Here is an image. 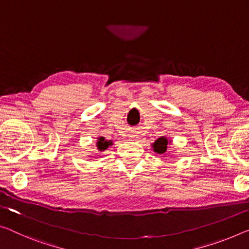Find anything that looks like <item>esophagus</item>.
Masks as SVG:
<instances>
[{"label":"esophagus","instance_id":"1","mask_svg":"<svg viewBox=\"0 0 249 249\" xmlns=\"http://www.w3.org/2000/svg\"><path fill=\"white\" fill-rule=\"evenodd\" d=\"M137 139H139V137H137L136 135L131 136V141H137Z\"/></svg>","mask_w":249,"mask_h":249}]
</instances>
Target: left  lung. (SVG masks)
Segmentation results:
<instances>
[{
    "label": "left lung",
    "mask_w": 249,
    "mask_h": 249,
    "mask_svg": "<svg viewBox=\"0 0 249 249\" xmlns=\"http://www.w3.org/2000/svg\"><path fill=\"white\" fill-rule=\"evenodd\" d=\"M171 143V141H169L167 137L165 136H161L160 139H157L155 141V143H154L152 146L154 148V151H155L157 154H164L166 152L167 149V145Z\"/></svg>",
    "instance_id": "8db88e82"
}]
</instances>
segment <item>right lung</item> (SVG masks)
<instances>
[{
	"mask_svg": "<svg viewBox=\"0 0 249 249\" xmlns=\"http://www.w3.org/2000/svg\"><path fill=\"white\" fill-rule=\"evenodd\" d=\"M109 145H113L112 141H106L104 137H97V142H96V147L98 151H105V149H107V147Z\"/></svg>",
	"mask_w": 249,
	"mask_h": 249,
	"instance_id": "obj_1",
	"label": "right lung"
}]
</instances>
